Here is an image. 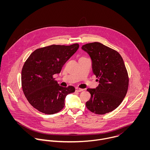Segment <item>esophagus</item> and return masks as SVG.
I'll return each mask as SVG.
<instances>
[{
  "instance_id": "esophagus-1",
  "label": "esophagus",
  "mask_w": 150,
  "mask_h": 150,
  "mask_svg": "<svg viewBox=\"0 0 150 150\" xmlns=\"http://www.w3.org/2000/svg\"><path fill=\"white\" fill-rule=\"evenodd\" d=\"M75 90H76V91H77V92H81V91H82L83 90V89H81V88H75Z\"/></svg>"
}]
</instances>
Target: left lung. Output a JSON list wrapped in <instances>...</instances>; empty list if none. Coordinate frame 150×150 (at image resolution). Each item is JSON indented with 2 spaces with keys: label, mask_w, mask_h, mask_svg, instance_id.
I'll return each mask as SVG.
<instances>
[{
  "label": "left lung",
  "mask_w": 150,
  "mask_h": 150,
  "mask_svg": "<svg viewBox=\"0 0 150 150\" xmlns=\"http://www.w3.org/2000/svg\"><path fill=\"white\" fill-rule=\"evenodd\" d=\"M92 60V69L99 84L88 88L91 94L86 107L91 112L104 115L112 112L121 104L128 89L129 78L123 60L116 50L98 42L82 46Z\"/></svg>",
  "instance_id": "8db88e82"
}]
</instances>
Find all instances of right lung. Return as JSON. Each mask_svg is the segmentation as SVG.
Returning <instances> with one entry per match:
<instances>
[{"label":"right lung","mask_w":150,"mask_h":150,"mask_svg":"<svg viewBox=\"0 0 150 150\" xmlns=\"http://www.w3.org/2000/svg\"><path fill=\"white\" fill-rule=\"evenodd\" d=\"M78 48L77 43L53 45L36 49L25 61L21 72L22 88L28 102L39 112L47 115L60 112L67 96L75 92L73 86H60L53 76L60 72Z\"/></svg>","instance_id":"right-lung-1"}]
</instances>
